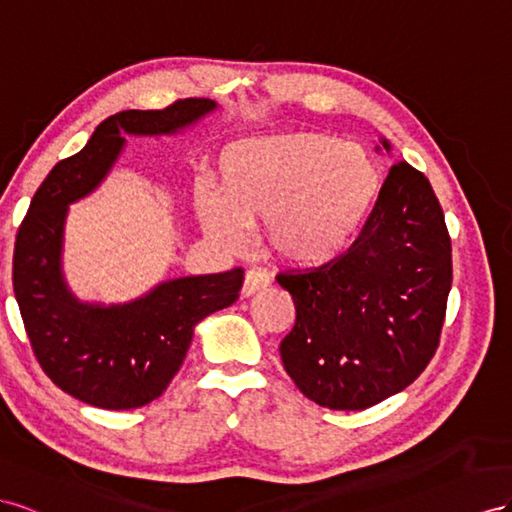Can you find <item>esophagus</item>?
<instances>
[{"instance_id": "1", "label": "esophagus", "mask_w": 512, "mask_h": 512, "mask_svg": "<svg viewBox=\"0 0 512 512\" xmlns=\"http://www.w3.org/2000/svg\"><path fill=\"white\" fill-rule=\"evenodd\" d=\"M268 285H270V276H268L266 270H261V268L246 270L244 285H242V296H251L259 289H266Z\"/></svg>"}]
</instances>
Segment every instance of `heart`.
Listing matches in <instances>:
<instances>
[{
    "instance_id": "1",
    "label": "heart",
    "mask_w": 512,
    "mask_h": 512,
    "mask_svg": "<svg viewBox=\"0 0 512 512\" xmlns=\"http://www.w3.org/2000/svg\"><path fill=\"white\" fill-rule=\"evenodd\" d=\"M218 193L197 186L199 221L227 248L264 225L268 253L289 266H319L356 236L379 193L367 150L317 133L244 139L218 163Z\"/></svg>"
}]
</instances>
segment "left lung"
Wrapping results in <instances>:
<instances>
[{
  "label": "left lung",
  "instance_id": "1",
  "mask_svg": "<svg viewBox=\"0 0 512 512\" xmlns=\"http://www.w3.org/2000/svg\"><path fill=\"white\" fill-rule=\"evenodd\" d=\"M379 143L377 154L392 152ZM276 281L296 304L281 360L306 399L360 412L405 390L437 352L452 285L450 236L425 173L392 165L358 238Z\"/></svg>",
  "mask_w": 512,
  "mask_h": 512
}]
</instances>
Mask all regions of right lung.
<instances>
[{
    "label": "right lung",
    "mask_w": 512,
    "mask_h": 512,
    "mask_svg": "<svg viewBox=\"0 0 512 512\" xmlns=\"http://www.w3.org/2000/svg\"><path fill=\"white\" fill-rule=\"evenodd\" d=\"M216 105L175 100L160 111H120L85 148L57 163L17 231L12 287L32 352L51 382L102 410H135L158 399L180 371L197 321L238 300L244 270L186 276L124 306H87L68 294L60 253L68 203L87 195L118 158L122 133H173Z\"/></svg>",
    "instance_id": "right-lung-1"
}]
</instances>
